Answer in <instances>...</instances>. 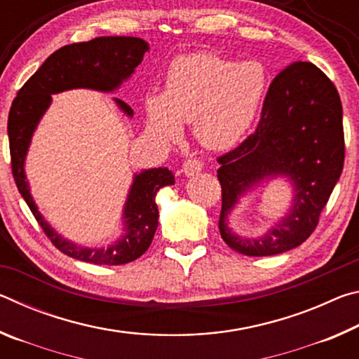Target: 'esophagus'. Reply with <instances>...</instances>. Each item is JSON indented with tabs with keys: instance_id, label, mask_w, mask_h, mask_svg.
<instances>
[{
	"instance_id": "1",
	"label": "esophagus",
	"mask_w": 359,
	"mask_h": 359,
	"mask_svg": "<svg viewBox=\"0 0 359 359\" xmlns=\"http://www.w3.org/2000/svg\"><path fill=\"white\" fill-rule=\"evenodd\" d=\"M203 161L201 160H196V158H191V160H187L184 163V166H182V171L187 175V177H191V175L198 174L203 171Z\"/></svg>"
}]
</instances>
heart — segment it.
I'll list each match as a JSON object with an SVG mask.
<instances>
[{
  "instance_id": "b5f03b06",
  "label": "heart",
  "mask_w": 359,
  "mask_h": 359,
  "mask_svg": "<svg viewBox=\"0 0 359 359\" xmlns=\"http://www.w3.org/2000/svg\"><path fill=\"white\" fill-rule=\"evenodd\" d=\"M266 71L258 62L234 63L214 53L180 55L169 65L165 92L144 100L150 131L177 141L182 123H191L196 141L209 150H226L250 128L266 92Z\"/></svg>"
}]
</instances>
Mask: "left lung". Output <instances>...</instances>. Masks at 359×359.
<instances>
[{"instance_id":"8db88e82","label":"left lung","mask_w":359,"mask_h":359,"mask_svg":"<svg viewBox=\"0 0 359 359\" xmlns=\"http://www.w3.org/2000/svg\"><path fill=\"white\" fill-rule=\"evenodd\" d=\"M345 156L342 102L323 71L296 62L267 90L257 131L218 158L222 185L218 229L233 250L271 257L301 245L317 228L321 210L342 174ZM287 177L294 187L289 214L263 236L244 238L227 226L238 199L264 180Z\"/></svg>"}]
</instances>
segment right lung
Segmentation results:
<instances>
[{"label":"right lung","mask_w":359,"mask_h":359,"mask_svg":"<svg viewBox=\"0 0 359 359\" xmlns=\"http://www.w3.org/2000/svg\"><path fill=\"white\" fill-rule=\"evenodd\" d=\"M145 52H149L147 42L133 36H101L65 46L41 65L12 101L8 135L17 188L52 244L62 253L85 263L118 266L131 263L147 252L158 226L155 196L160 188L174 185V174L168 168H151L135 174L121 215L123 234L107 247H83L60 236L41 215L29 191L25 158L36 126L50 106L52 95L72 88L111 93L128 81ZM114 101L126 117H133V109L125 101Z\"/></svg>","instance_id":"add662e5"}]
</instances>
